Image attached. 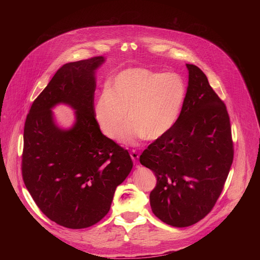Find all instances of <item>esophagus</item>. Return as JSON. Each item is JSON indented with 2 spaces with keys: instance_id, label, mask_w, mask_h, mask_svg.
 I'll list each match as a JSON object with an SVG mask.
<instances>
[{
  "instance_id": "esophagus-1",
  "label": "esophagus",
  "mask_w": 260,
  "mask_h": 260,
  "mask_svg": "<svg viewBox=\"0 0 260 260\" xmlns=\"http://www.w3.org/2000/svg\"><path fill=\"white\" fill-rule=\"evenodd\" d=\"M131 157H132V159H133V161H134V164L135 165H138V162H139V153L136 151V150H132V152H131Z\"/></svg>"
}]
</instances>
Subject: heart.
<instances>
[{
    "label": "heart",
    "mask_w": 260,
    "mask_h": 260,
    "mask_svg": "<svg viewBox=\"0 0 260 260\" xmlns=\"http://www.w3.org/2000/svg\"><path fill=\"white\" fill-rule=\"evenodd\" d=\"M186 96V86L175 73L134 68L120 72L95 100L93 114L101 132L121 140H156L175 125ZM128 116H126V113Z\"/></svg>",
    "instance_id": "obj_1"
}]
</instances>
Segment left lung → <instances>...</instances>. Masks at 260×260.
<instances>
[{"instance_id":"1","label":"left lung","mask_w":260,"mask_h":260,"mask_svg":"<svg viewBox=\"0 0 260 260\" xmlns=\"http://www.w3.org/2000/svg\"><path fill=\"white\" fill-rule=\"evenodd\" d=\"M186 67L188 87L175 125L140 156V162L157 179L150 192L152 212L175 228L196 224L211 212L234 160L224 102L199 67Z\"/></svg>"}]
</instances>
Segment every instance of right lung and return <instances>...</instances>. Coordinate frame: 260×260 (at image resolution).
I'll list each match as a JSON object with an SVG mask.
<instances>
[{"label": "right lung", "mask_w": 260, "mask_h": 260, "mask_svg": "<svg viewBox=\"0 0 260 260\" xmlns=\"http://www.w3.org/2000/svg\"><path fill=\"white\" fill-rule=\"evenodd\" d=\"M104 60L94 56L60 67L32 102L24 123L25 187L42 213L67 229L101 221L133 168L128 151L102 134L93 114L94 71ZM59 102L77 110L71 130L53 121L51 108Z\"/></svg>", "instance_id": "obj_1"}]
</instances>
